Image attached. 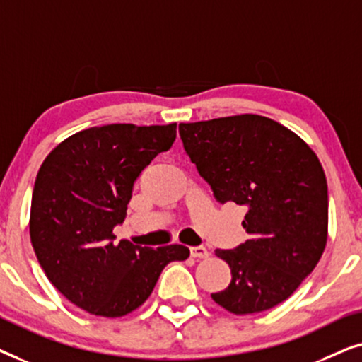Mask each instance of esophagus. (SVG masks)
<instances>
[{
    "instance_id": "esophagus-1",
    "label": "esophagus",
    "mask_w": 362,
    "mask_h": 362,
    "mask_svg": "<svg viewBox=\"0 0 362 362\" xmlns=\"http://www.w3.org/2000/svg\"><path fill=\"white\" fill-rule=\"evenodd\" d=\"M191 257H194V259H207L209 257V250L202 245L191 247Z\"/></svg>"
}]
</instances>
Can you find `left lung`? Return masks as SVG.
Instances as JSON below:
<instances>
[{
    "label": "left lung",
    "instance_id": "1",
    "mask_svg": "<svg viewBox=\"0 0 362 362\" xmlns=\"http://www.w3.org/2000/svg\"><path fill=\"white\" fill-rule=\"evenodd\" d=\"M180 136L216 199L247 207L250 239L216 250L232 279L212 300L234 315L274 308L323 255L328 185L320 160L288 128L252 113L180 123Z\"/></svg>",
    "mask_w": 362,
    "mask_h": 362
}]
</instances>
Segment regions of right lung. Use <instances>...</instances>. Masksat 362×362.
I'll return each mask as SVG.
<instances>
[{
  "label": "right lung",
  "instance_id": "1",
  "mask_svg": "<svg viewBox=\"0 0 362 362\" xmlns=\"http://www.w3.org/2000/svg\"><path fill=\"white\" fill-rule=\"evenodd\" d=\"M176 123L87 128L49 153L39 168L29 234L49 281L78 308L118 318L136 310L170 262L189 249L117 244L133 186L158 153L170 150Z\"/></svg>",
  "mask_w": 362,
  "mask_h": 362
}]
</instances>
